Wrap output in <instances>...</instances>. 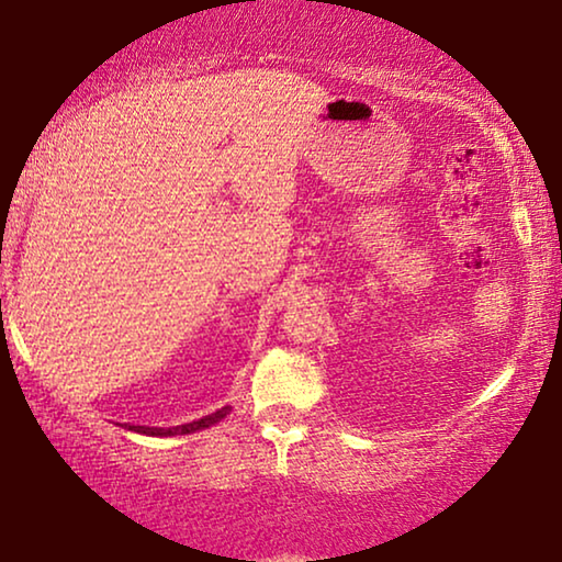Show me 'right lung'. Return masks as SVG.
Returning <instances> with one entry per match:
<instances>
[{
    "label": "right lung",
    "instance_id": "obj_1",
    "mask_svg": "<svg viewBox=\"0 0 562 562\" xmlns=\"http://www.w3.org/2000/svg\"><path fill=\"white\" fill-rule=\"evenodd\" d=\"M227 414H231V406H223L217 408L215 414H207L203 418H198V422L193 424H183V426H170V429H154V426H128L131 431H140L146 436H176V434H193V431H201V429H207V426H213L221 422V418H225Z\"/></svg>",
    "mask_w": 562,
    "mask_h": 562
}]
</instances>
